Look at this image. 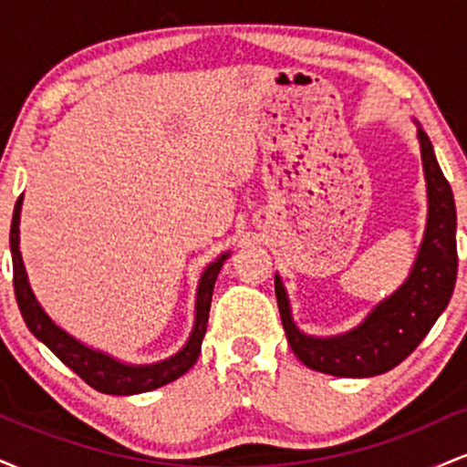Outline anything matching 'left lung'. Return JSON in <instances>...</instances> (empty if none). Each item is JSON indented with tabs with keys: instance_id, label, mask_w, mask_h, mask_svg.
<instances>
[{
	"instance_id": "8db88e82",
	"label": "left lung",
	"mask_w": 467,
	"mask_h": 467,
	"mask_svg": "<svg viewBox=\"0 0 467 467\" xmlns=\"http://www.w3.org/2000/svg\"><path fill=\"white\" fill-rule=\"evenodd\" d=\"M428 217L410 275L398 292L371 309L356 329L331 337L307 336L294 325L287 292L275 276V292L283 329L292 351L305 367L337 378H371L387 373L417 349L431 327L448 307L457 281V208L443 178L431 138L417 125Z\"/></svg>"
}]
</instances>
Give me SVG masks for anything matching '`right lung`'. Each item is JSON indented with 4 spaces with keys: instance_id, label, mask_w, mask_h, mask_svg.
I'll use <instances>...</instances> for the list:
<instances>
[{
    "instance_id": "1",
    "label": "right lung",
    "mask_w": 467,
    "mask_h": 467,
    "mask_svg": "<svg viewBox=\"0 0 467 467\" xmlns=\"http://www.w3.org/2000/svg\"><path fill=\"white\" fill-rule=\"evenodd\" d=\"M21 200L19 195L15 203L13 223H10V254H13V285L15 296H17L19 312L24 316V323L32 331L36 340H41L66 367L72 368L80 379L89 384V387L100 390L107 395H136L147 393V390L160 389L164 384L173 382L180 375H184L192 364L197 362V356L202 351V340L206 334L208 312H211L213 289L219 270H222L223 261L228 259L226 254L219 256L211 265L203 270L197 285V301H195V325L182 349L175 356L166 358L162 362L155 364H127L116 360V358L107 356L103 351H96L92 347L83 345L77 337H72L67 331H63L55 320L44 312L39 301H36L35 292H32L28 275H26L24 259L19 252V215H21Z\"/></svg>"
}]
</instances>
